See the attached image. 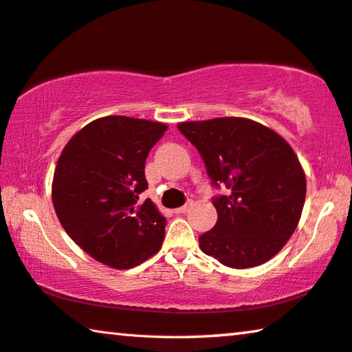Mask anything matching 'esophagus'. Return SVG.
Listing matches in <instances>:
<instances>
[{
  "label": "esophagus",
  "mask_w": 352,
  "mask_h": 352,
  "mask_svg": "<svg viewBox=\"0 0 352 352\" xmlns=\"http://www.w3.org/2000/svg\"><path fill=\"white\" fill-rule=\"evenodd\" d=\"M191 208V202H188V204H185V206L183 207H178V208H175L174 210V213H177V214H180V213H186L188 210Z\"/></svg>",
  "instance_id": "34e87169"
}]
</instances>
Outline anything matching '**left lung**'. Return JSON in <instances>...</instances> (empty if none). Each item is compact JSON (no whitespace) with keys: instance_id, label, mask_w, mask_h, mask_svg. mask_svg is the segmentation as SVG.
<instances>
[{"instance_id":"8db88e82","label":"left lung","mask_w":352,"mask_h":352,"mask_svg":"<svg viewBox=\"0 0 352 352\" xmlns=\"http://www.w3.org/2000/svg\"><path fill=\"white\" fill-rule=\"evenodd\" d=\"M177 126L201 153L212 185L230 190L213 199L218 221L199 237L201 250L230 269L274 258L296 230L305 204V172L291 145L248 118Z\"/></svg>"}]
</instances>
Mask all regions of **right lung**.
I'll return each instance as SVG.
<instances>
[{"label":"right lung","instance_id":"1","mask_svg":"<svg viewBox=\"0 0 352 352\" xmlns=\"http://www.w3.org/2000/svg\"><path fill=\"white\" fill-rule=\"evenodd\" d=\"M167 124L123 115L88 123L63 148L52 201L63 229L113 269H133L161 250L166 218L150 199L145 160Z\"/></svg>","mask_w":352,"mask_h":352}]
</instances>
